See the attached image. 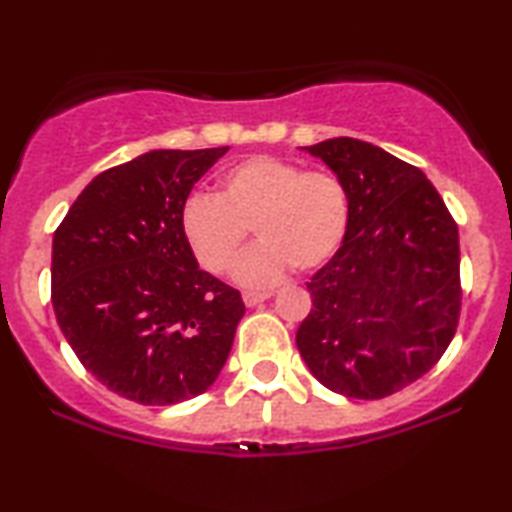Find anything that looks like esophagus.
<instances>
[{
    "instance_id": "1",
    "label": "esophagus",
    "mask_w": 512,
    "mask_h": 512,
    "mask_svg": "<svg viewBox=\"0 0 512 512\" xmlns=\"http://www.w3.org/2000/svg\"><path fill=\"white\" fill-rule=\"evenodd\" d=\"M270 296H272V293H268V291H244L242 300H244V305H247V307H254V305L265 303V300H268Z\"/></svg>"
}]
</instances>
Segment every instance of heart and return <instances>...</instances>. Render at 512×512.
I'll return each mask as SVG.
<instances>
[{
  "instance_id": "obj_1",
  "label": "heart",
  "mask_w": 512,
  "mask_h": 512,
  "mask_svg": "<svg viewBox=\"0 0 512 512\" xmlns=\"http://www.w3.org/2000/svg\"><path fill=\"white\" fill-rule=\"evenodd\" d=\"M352 200L338 174L303 170L277 156H249L216 179L214 198L191 195L181 207V233L212 275L233 270L249 228L258 244L237 265L247 286H268L291 268L314 272L345 242Z\"/></svg>"
}]
</instances>
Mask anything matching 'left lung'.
<instances>
[{"mask_svg":"<svg viewBox=\"0 0 512 512\" xmlns=\"http://www.w3.org/2000/svg\"><path fill=\"white\" fill-rule=\"evenodd\" d=\"M345 181V242L307 282L296 333L310 373L335 394L377 401L436 366L461 312L459 230L419 167L361 139L307 146Z\"/></svg>","mask_w":512,"mask_h":512,"instance_id":"left-lung-1","label":"left lung"}]
</instances>
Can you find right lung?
I'll use <instances>...</instances> for the list:
<instances>
[{
	"instance_id": "1",
	"label": "right lung",
	"mask_w": 512,
	"mask_h": 512,
	"mask_svg": "<svg viewBox=\"0 0 512 512\" xmlns=\"http://www.w3.org/2000/svg\"><path fill=\"white\" fill-rule=\"evenodd\" d=\"M228 146L158 149L90 181L53 235L51 303L83 368L114 394L174 405L212 387L244 317L181 233L195 181Z\"/></svg>"
}]
</instances>
